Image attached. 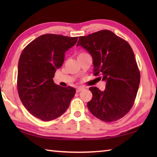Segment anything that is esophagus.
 <instances>
[{"mask_svg": "<svg viewBox=\"0 0 157 157\" xmlns=\"http://www.w3.org/2000/svg\"><path fill=\"white\" fill-rule=\"evenodd\" d=\"M83 90H84V88H82V87H78V88H77V89H76V92H79L82 91Z\"/></svg>", "mask_w": 157, "mask_h": 157, "instance_id": "34e87169", "label": "esophagus"}]
</instances>
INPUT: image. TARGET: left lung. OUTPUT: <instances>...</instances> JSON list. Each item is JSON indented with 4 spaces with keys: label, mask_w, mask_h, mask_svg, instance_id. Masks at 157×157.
<instances>
[{
    "label": "left lung",
    "mask_w": 157,
    "mask_h": 157,
    "mask_svg": "<svg viewBox=\"0 0 157 157\" xmlns=\"http://www.w3.org/2000/svg\"><path fill=\"white\" fill-rule=\"evenodd\" d=\"M77 46L89 52L94 75L106 81L105 91L89 88L92 98L88 108L96 117L106 122L121 119L134 105L140 73L129 43L107 29L79 36Z\"/></svg>",
    "instance_id": "1"
}]
</instances>
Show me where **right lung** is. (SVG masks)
Returning <instances> with one entry per match:
<instances>
[{
  "instance_id": "obj_1",
  "label": "right lung",
  "mask_w": 157,
  "mask_h": 157,
  "mask_svg": "<svg viewBox=\"0 0 157 157\" xmlns=\"http://www.w3.org/2000/svg\"><path fill=\"white\" fill-rule=\"evenodd\" d=\"M78 38L44 34L22 51L18 63V94L23 106L35 117L51 121L68 109L75 89L55 84L53 78L64 62L65 52Z\"/></svg>"
}]
</instances>
